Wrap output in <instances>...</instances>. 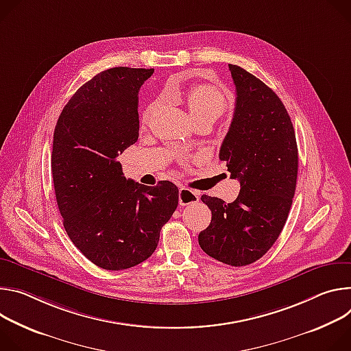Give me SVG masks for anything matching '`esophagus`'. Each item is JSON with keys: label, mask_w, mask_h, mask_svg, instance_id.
<instances>
[{"label": "esophagus", "mask_w": 351, "mask_h": 351, "mask_svg": "<svg viewBox=\"0 0 351 351\" xmlns=\"http://www.w3.org/2000/svg\"><path fill=\"white\" fill-rule=\"evenodd\" d=\"M199 201V193L192 191L186 186H181L178 192V202L181 206H186L191 204H197Z\"/></svg>", "instance_id": "1"}]
</instances>
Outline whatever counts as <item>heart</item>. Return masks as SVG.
I'll return each instance as SVG.
<instances>
[{
	"instance_id": "obj_1",
	"label": "heart",
	"mask_w": 351,
	"mask_h": 351,
	"mask_svg": "<svg viewBox=\"0 0 351 351\" xmlns=\"http://www.w3.org/2000/svg\"><path fill=\"white\" fill-rule=\"evenodd\" d=\"M166 95L185 101L192 120L202 119V117H209V119L216 120L226 110L224 96L208 85H195L186 92H182L178 88H170L167 89ZM152 108L153 107H149L143 114V123H147Z\"/></svg>"
}]
</instances>
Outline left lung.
Instances as JSON below:
<instances>
[{"label": "left lung", "mask_w": 351, "mask_h": 351, "mask_svg": "<svg viewBox=\"0 0 351 351\" xmlns=\"http://www.w3.org/2000/svg\"><path fill=\"white\" fill-rule=\"evenodd\" d=\"M228 69L237 97L219 158L241 189L231 204L201 197L212 220L198 241L209 256L245 266L262 258L285 227L295 192L298 149L279 96L244 68L228 64Z\"/></svg>", "instance_id": "left-lung-1"}]
</instances>
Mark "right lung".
Returning <instances> with one entry per match:
<instances>
[{
	"instance_id": "obj_1",
	"label": "right lung",
	"mask_w": 351,
	"mask_h": 351,
	"mask_svg": "<svg viewBox=\"0 0 351 351\" xmlns=\"http://www.w3.org/2000/svg\"><path fill=\"white\" fill-rule=\"evenodd\" d=\"M153 68L115 66L82 85L54 130L51 173L68 237L101 269L146 261L178 205L170 181L127 180L119 154L139 136L138 92Z\"/></svg>"
}]
</instances>
